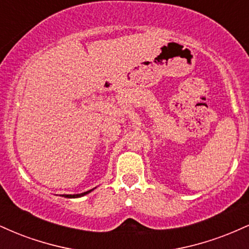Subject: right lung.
I'll return each instance as SVG.
<instances>
[{
    "mask_svg": "<svg viewBox=\"0 0 249 249\" xmlns=\"http://www.w3.org/2000/svg\"><path fill=\"white\" fill-rule=\"evenodd\" d=\"M93 190H95V188H92V190H90V191H87V192H84V193H79V194H63L62 196H64V198H81V196H84L85 194H89L91 191H93Z\"/></svg>",
    "mask_w": 249,
    "mask_h": 249,
    "instance_id": "obj_1",
    "label": "right lung"
}]
</instances>
